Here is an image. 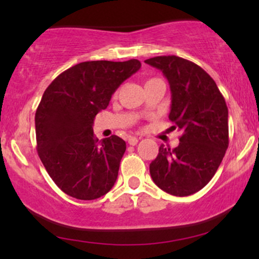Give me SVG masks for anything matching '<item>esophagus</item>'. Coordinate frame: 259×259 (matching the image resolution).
Returning <instances> with one entry per match:
<instances>
[{"label":"esophagus","instance_id":"obj_1","mask_svg":"<svg viewBox=\"0 0 259 259\" xmlns=\"http://www.w3.org/2000/svg\"><path fill=\"white\" fill-rule=\"evenodd\" d=\"M139 138H135V136H130L129 140H127V142H129V145H132V146H135L136 144L139 142Z\"/></svg>","mask_w":259,"mask_h":259}]
</instances>
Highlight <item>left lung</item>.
<instances>
[{
    "label": "left lung",
    "instance_id": "obj_1",
    "mask_svg": "<svg viewBox=\"0 0 259 259\" xmlns=\"http://www.w3.org/2000/svg\"><path fill=\"white\" fill-rule=\"evenodd\" d=\"M145 63L159 69L170 86L171 129L180 130L174 150L159 147L150 174L168 194L189 196L209 183L229 145L228 107L215 81L195 64L177 56H158Z\"/></svg>",
    "mask_w": 259,
    "mask_h": 259
}]
</instances>
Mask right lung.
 Returning a JSON list of instances; mask_svg holds the SVG:
<instances>
[{
  "label": "right lung",
  "mask_w": 259,
  "mask_h": 259,
  "mask_svg": "<svg viewBox=\"0 0 259 259\" xmlns=\"http://www.w3.org/2000/svg\"><path fill=\"white\" fill-rule=\"evenodd\" d=\"M140 68L138 59L82 62L45 90L35 114L37 153L64 194L96 200L114 185L126 144L115 135L99 141L92 124L121 82Z\"/></svg>",
  "instance_id": "obj_1"
}]
</instances>
